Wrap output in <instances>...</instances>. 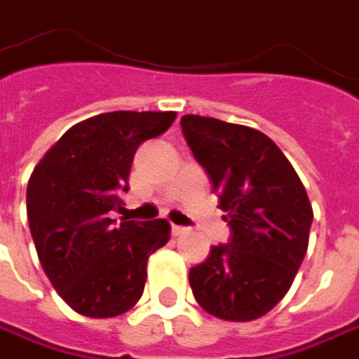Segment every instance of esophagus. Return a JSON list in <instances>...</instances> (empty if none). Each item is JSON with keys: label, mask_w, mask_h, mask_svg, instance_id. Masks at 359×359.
Here are the masks:
<instances>
[{"label": "esophagus", "mask_w": 359, "mask_h": 359, "mask_svg": "<svg viewBox=\"0 0 359 359\" xmlns=\"http://www.w3.org/2000/svg\"><path fill=\"white\" fill-rule=\"evenodd\" d=\"M184 233H187V226L172 225V235H175V237H180V235H184Z\"/></svg>", "instance_id": "1"}]
</instances>
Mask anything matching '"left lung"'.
<instances>
[{"instance_id":"obj_1","label":"left lung","mask_w":359,"mask_h":359,"mask_svg":"<svg viewBox=\"0 0 359 359\" xmlns=\"http://www.w3.org/2000/svg\"><path fill=\"white\" fill-rule=\"evenodd\" d=\"M180 126L231 226L229 243L189 271L193 295L219 320H257L285 297L305 257L313 210L304 182L259 130L196 114Z\"/></svg>"}]
</instances>
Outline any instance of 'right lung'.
Segmentation results:
<instances>
[{"label": "right lung", "instance_id": "add662e5", "mask_svg": "<svg viewBox=\"0 0 359 359\" xmlns=\"http://www.w3.org/2000/svg\"><path fill=\"white\" fill-rule=\"evenodd\" d=\"M177 112L118 110L82 120L36 164L27 182V221L39 263L57 295L80 316L104 320L142 297L147 261L170 239L164 219L122 221L136 149Z\"/></svg>", "mask_w": 359, "mask_h": 359}]
</instances>
